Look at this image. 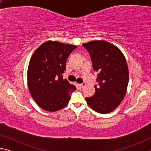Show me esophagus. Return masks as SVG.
I'll return each mask as SVG.
<instances>
[{"instance_id": "1", "label": "esophagus", "mask_w": 151, "mask_h": 151, "mask_svg": "<svg viewBox=\"0 0 151 151\" xmlns=\"http://www.w3.org/2000/svg\"><path fill=\"white\" fill-rule=\"evenodd\" d=\"M78 86H79V87H80V88H83V87H85V86H86V83H82V84H79Z\"/></svg>"}]
</instances>
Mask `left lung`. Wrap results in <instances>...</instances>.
<instances>
[{
	"label": "left lung",
	"mask_w": 151,
	"mask_h": 151,
	"mask_svg": "<svg viewBox=\"0 0 151 151\" xmlns=\"http://www.w3.org/2000/svg\"><path fill=\"white\" fill-rule=\"evenodd\" d=\"M88 51L93 69L99 73L95 93L86 98L91 108L99 113H109L121 104L126 94L129 73L123 53L116 46L103 40L83 43Z\"/></svg>",
	"instance_id": "1"
}]
</instances>
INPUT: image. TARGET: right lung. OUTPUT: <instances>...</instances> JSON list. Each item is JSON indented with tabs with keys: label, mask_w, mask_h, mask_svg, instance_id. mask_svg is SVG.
Listing matches in <instances>:
<instances>
[{
	"label": "right lung",
	"mask_w": 151,
	"mask_h": 151,
	"mask_svg": "<svg viewBox=\"0 0 151 151\" xmlns=\"http://www.w3.org/2000/svg\"><path fill=\"white\" fill-rule=\"evenodd\" d=\"M77 46L48 40L35 50L27 70L30 94L43 110L55 112L67 105L76 86L63 74L70 53Z\"/></svg>",
	"instance_id": "obj_1"
}]
</instances>
